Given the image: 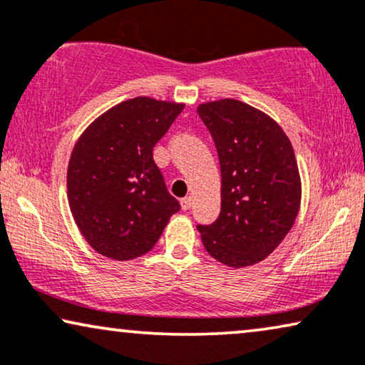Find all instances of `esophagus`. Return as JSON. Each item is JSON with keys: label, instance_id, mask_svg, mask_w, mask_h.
I'll return each instance as SVG.
<instances>
[{"label": "esophagus", "instance_id": "esophagus-1", "mask_svg": "<svg viewBox=\"0 0 365 365\" xmlns=\"http://www.w3.org/2000/svg\"><path fill=\"white\" fill-rule=\"evenodd\" d=\"M182 208L183 210H190L192 208V205H193V198L192 197H185V198H182Z\"/></svg>", "mask_w": 365, "mask_h": 365}]
</instances>
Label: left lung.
Here are the masks:
<instances>
[{"label":"left lung","mask_w":365,"mask_h":365,"mask_svg":"<svg viewBox=\"0 0 365 365\" xmlns=\"http://www.w3.org/2000/svg\"><path fill=\"white\" fill-rule=\"evenodd\" d=\"M197 111L222 172L220 215L212 225H197L203 247L228 267L259 264L299 215L302 185L292 143L274 118L244 101H208Z\"/></svg>","instance_id":"1"}]
</instances>
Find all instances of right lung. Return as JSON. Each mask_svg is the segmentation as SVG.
Wrapping results in <instances>:
<instances>
[{"mask_svg": "<svg viewBox=\"0 0 365 365\" xmlns=\"http://www.w3.org/2000/svg\"><path fill=\"white\" fill-rule=\"evenodd\" d=\"M182 110L183 103L137 96L105 111L78 138L68 163V203L98 254L113 260L145 255L180 210L153 147Z\"/></svg>", "mask_w": 365, "mask_h": 365, "instance_id": "obj_1", "label": "right lung"}]
</instances>
